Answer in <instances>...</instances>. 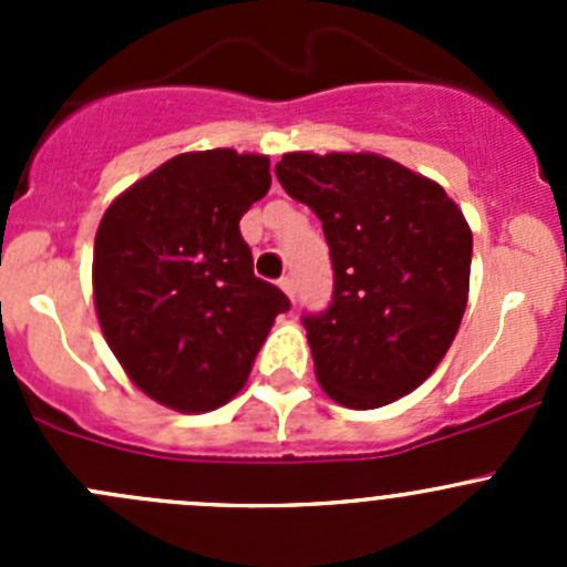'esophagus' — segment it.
Wrapping results in <instances>:
<instances>
[{
	"instance_id": "1",
	"label": "esophagus",
	"mask_w": 567,
	"mask_h": 567,
	"mask_svg": "<svg viewBox=\"0 0 567 567\" xmlns=\"http://www.w3.org/2000/svg\"><path fill=\"white\" fill-rule=\"evenodd\" d=\"M279 288L285 290V296H288L290 301H296V282L290 277H282L279 279Z\"/></svg>"
}]
</instances>
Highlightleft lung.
<instances>
[{
    "mask_svg": "<svg viewBox=\"0 0 567 567\" xmlns=\"http://www.w3.org/2000/svg\"><path fill=\"white\" fill-rule=\"evenodd\" d=\"M277 177L323 221L334 268L329 310L305 316L318 384L359 411L414 392L466 310L472 230L455 199L379 153H285Z\"/></svg>",
    "mask_w": 567,
    "mask_h": 567,
    "instance_id": "obj_1",
    "label": "left lung"
}]
</instances>
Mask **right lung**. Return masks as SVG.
I'll return each mask as SVG.
<instances>
[{
    "label": "right lung",
    "mask_w": 567,
    "mask_h": 567,
    "mask_svg": "<svg viewBox=\"0 0 567 567\" xmlns=\"http://www.w3.org/2000/svg\"><path fill=\"white\" fill-rule=\"evenodd\" d=\"M268 156L181 153L125 188L95 233L93 299L125 375L183 414L247 384L274 318L290 310L251 271L238 221L271 188Z\"/></svg>",
    "instance_id": "add662e5"
}]
</instances>
